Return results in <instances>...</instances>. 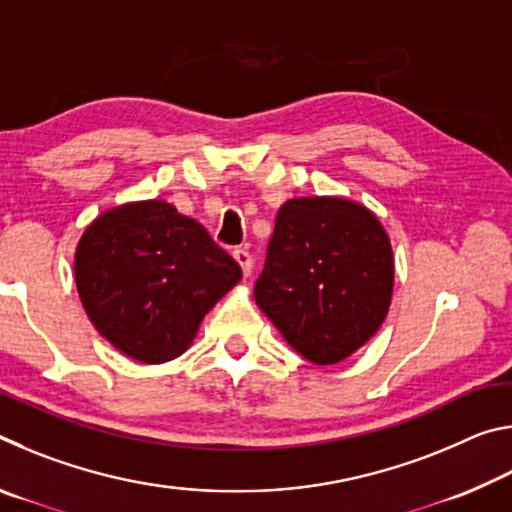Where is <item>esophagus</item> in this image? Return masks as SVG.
<instances>
[{"mask_svg":"<svg viewBox=\"0 0 512 512\" xmlns=\"http://www.w3.org/2000/svg\"><path fill=\"white\" fill-rule=\"evenodd\" d=\"M232 257L237 259V264L241 266V273H244V277H250V273H253V255H250L246 248H237L235 253H232Z\"/></svg>","mask_w":512,"mask_h":512,"instance_id":"obj_1","label":"esophagus"}]
</instances>
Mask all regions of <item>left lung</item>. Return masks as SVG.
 <instances>
[{
    "label": "left lung",
    "mask_w": 512,
    "mask_h": 512,
    "mask_svg": "<svg viewBox=\"0 0 512 512\" xmlns=\"http://www.w3.org/2000/svg\"><path fill=\"white\" fill-rule=\"evenodd\" d=\"M393 250L377 216L345 198H293L275 219L255 300L318 366L357 352L384 323Z\"/></svg>",
    "instance_id": "left-lung-1"
}]
</instances>
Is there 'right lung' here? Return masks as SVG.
<instances>
[{
    "label": "right lung",
    "instance_id": "right-lung-1",
    "mask_svg": "<svg viewBox=\"0 0 512 512\" xmlns=\"http://www.w3.org/2000/svg\"><path fill=\"white\" fill-rule=\"evenodd\" d=\"M76 287L94 327L142 363L183 354L241 268L201 223L162 201L121 205L76 250Z\"/></svg>",
    "mask_w": 512,
    "mask_h": 512
}]
</instances>
